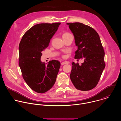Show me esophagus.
I'll return each instance as SVG.
<instances>
[{
  "label": "esophagus",
  "mask_w": 121,
  "mask_h": 121,
  "mask_svg": "<svg viewBox=\"0 0 121 121\" xmlns=\"http://www.w3.org/2000/svg\"><path fill=\"white\" fill-rule=\"evenodd\" d=\"M69 64V61H64L61 63V65H64L65 64Z\"/></svg>",
  "instance_id": "obj_1"
}]
</instances>
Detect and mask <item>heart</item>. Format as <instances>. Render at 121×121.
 <instances>
[{
  "mask_svg": "<svg viewBox=\"0 0 121 121\" xmlns=\"http://www.w3.org/2000/svg\"><path fill=\"white\" fill-rule=\"evenodd\" d=\"M69 34H70L69 33H68V32H65V33H64L63 34V37H64V36H67L68 35H69Z\"/></svg>",
  "mask_w": 121,
  "mask_h": 121,
  "instance_id": "1",
  "label": "heart"
}]
</instances>
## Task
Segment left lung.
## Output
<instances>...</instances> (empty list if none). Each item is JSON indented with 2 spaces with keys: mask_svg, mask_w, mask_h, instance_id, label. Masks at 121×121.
<instances>
[{
  "mask_svg": "<svg viewBox=\"0 0 121 121\" xmlns=\"http://www.w3.org/2000/svg\"><path fill=\"white\" fill-rule=\"evenodd\" d=\"M73 33L76 45L75 58H84L81 65L72 62L70 78L75 88L82 91L93 89L99 80L105 67V53L97 31L79 22L67 23Z\"/></svg>",
  "mask_w": 121,
  "mask_h": 121,
  "instance_id": "obj_1",
  "label": "left lung"
}]
</instances>
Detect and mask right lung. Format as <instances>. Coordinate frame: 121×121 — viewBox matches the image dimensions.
Segmentation results:
<instances>
[{
    "label": "right lung",
    "instance_id": "right-lung-1",
    "mask_svg": "<svg viewBox=\"0 0 121 121\" xmlns=\"http://www.w3.org/2000/svg\"><path fill=\"white\" fill-rule=\"evenodd\" d=\"M61 23H40L28 30L19 44V66L22 76L29 87L37 93H43L55 84L60 67L59 61H50L47 65L41 61L42 52Z\"/></svg>",
    "mask_w": 121,
    "mask_h": 121
}]
</instances>
